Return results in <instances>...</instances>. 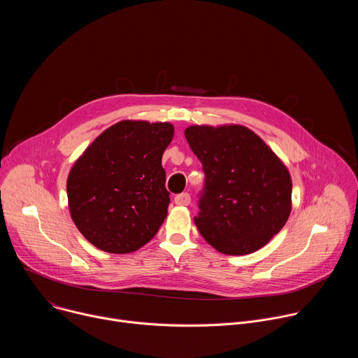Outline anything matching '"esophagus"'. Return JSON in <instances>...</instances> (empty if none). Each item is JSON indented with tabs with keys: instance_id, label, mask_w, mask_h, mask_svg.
<instances>
[{
	"instance_id": "1",
	"label": "esophagus",
	"mask_w": 358,
	"mask_h": 358,
	"mask_svg": "<svg viewBox=\"0 0 358 358\" xmlns=\"http://www.w3.org/2000/svg\"><path fill=\"white\" fill-rule=\"evenodd\" d=\"M174 202L177 203V206H189L191 196H189L188 192H181V194H177L174 196Z\"/></svg>"
}]
</instances>
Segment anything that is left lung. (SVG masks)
Segmentation results:
<instances>
[{"instance_id": "8db88e82", "label": "left lung", "mask_w": 358, "mask_h": 358, "mask_svg": "<svg viewBox=\"0 0 358 358\" xmlns=\"http://www.w3.org/2000/svg\"><path fill=\"white\" fill-rule=\"evenodd\" d=\"M206 174L194 222L227 255L265 246L292 210V180L266 143L243 126H191L184 131Z\"/></svg>"}]
</instances>
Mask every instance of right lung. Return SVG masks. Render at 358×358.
Wrapping results in <instances>:
<instances>
[{"label":"right lung","mask_w":358,"mask_h":358,"mask_svg":"<svg viewBox=\"0 0 358 358\" xmlns=\"http://www.w3.org/2000/svg\"><path fill=\"white\" fill-rule=\"evenodd\" d=\"M173 136L170 123L123 120L78 159L66 184L69 211L92 245L129 253L157 234L170 203L162 157Z\"/></svg>","instance_id":"add662e5"}]
</instances>
